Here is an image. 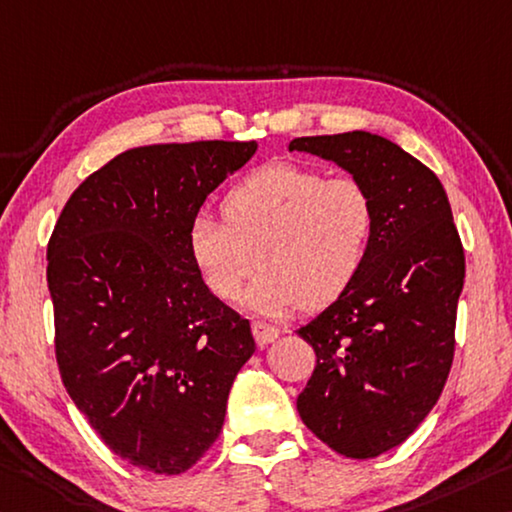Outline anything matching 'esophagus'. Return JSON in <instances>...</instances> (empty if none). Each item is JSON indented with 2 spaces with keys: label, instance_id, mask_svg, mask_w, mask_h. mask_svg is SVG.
Listing matches in <instances>:
<instances>
[{
  "label": "esophagus",
  "instance_id": "esophagus-1",
  "mask_svg": "<svg viewBox=\"0 0 512 512\" xmlns=\"http://www.w3.org/2000/svg\"><path fill=\"white\" fill-rule=\"evenodd\" d=\"M253 337L257 346H269L271 342H275V339L280 337V330L271 326V323H264V321H255L253 323Z\"/></svg>",
  "mask_w": 512,
  "mask_h": 512
}]
</instances>
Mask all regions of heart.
I'll return each mask as SVG.
<instances>
[{"instance_id":"heart-1","label":"heart","mask_w":512,"mask_h":512,"mask_svg":"<svg viewBox=\"0 0 512 512\" xmlns=\"http://www.w3.org/2000/svg\"><path fill=\"white\" fill-rule=\"evenodd\" d=\"M223 218L193 216L189 259L221 303H237L262 264L243 298L259 314L335 303L362 273L378 227L367 184L291 161L266 164L234 184L223 198Z\"/></svg>"}]
</instances>
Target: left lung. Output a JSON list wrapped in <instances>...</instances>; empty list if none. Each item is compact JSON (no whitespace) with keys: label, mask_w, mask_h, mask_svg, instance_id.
Masks as SVG:
<instances>
[{"label":"left lung","mask_w":512,"mask_h":512,"mask_svg":"<svg viewBox=\"0 0 512 512\" xmlns=\"http://www.w3.org/2000/svg\"><path fill=\"white\" fill-rule=\"evenodd\" d=\"M289 152L335 161L378 212L367 264L344 296L296 330L316 353L296 408L346 458L399 446L440 399L453 362L465 253L431 168L369 132L300 136Z\"/></svg>","instance_id":"left-lung-1"}]
</instances>
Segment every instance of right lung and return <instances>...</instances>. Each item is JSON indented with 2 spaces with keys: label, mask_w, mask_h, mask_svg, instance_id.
Instances as JSON below:
<instances>
[{
  "label": "right lung",
  "mask_w": 512,
  "mask_h": 512,
  "mask_svg": "<svg viewBox=\"0 0 512 512\" xmlns=\"http://www.w3.org/2000/svg\"><path fill=\"white\" fill-rule=\"evenodd\" d=\"M257 141L132 148L81 182L47 246L56 362L70 399L129 465L182 474L205 456L255 353L248 319L209 294L186 230Z\"/></svg>",
  "instance_id": "obj_1"
}]
</instances>
